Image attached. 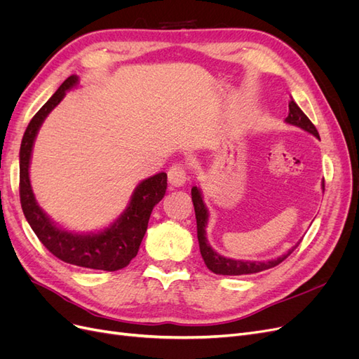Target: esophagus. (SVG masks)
<instances>
[{
	"mask_svg": "<svg viewBox=\"0 0 359 359\" xmlns=\"http://www.w3.org/2000/svg\"><path fill=\"white\" fill-rule=\"evenodd\" d=\"M168 180H169L170 186L181 187L182 184L187 181L186 168H184L182 165H180V163H177V165H172L170 169L168 170Z\"/></svg>",
	"mask_w": 359,
	"mask_h": 359,
	"instance_id": "34e87169",
	"label": "esophagus"
}]
</instances>
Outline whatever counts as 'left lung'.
I'll return each instance as SVG.
<instances>
[{
    "instance_id": "obj_1",
    "label": "left lung",
    "mask_w": 359,
    "mask_h": 359,
    "mask_svg": "<svg viewBox=\"0 0 359 359\" xmlns=\"http://www.w3.org/2000/svg\"><path fill=\"white\" fill-rule=\"evenodd\" d=\"M286 123L297 126L306 132L311 133L313 136H316L319 139V133L316 127L313 126V123L309 119V116L304 114L299 106L290 99L289 102V115L286 118ZM322 189L325 190V181L322 182ZM191 201L194 205V212H196V223H198V240H199V248H201V255L205 260V265L211 269L214 274H220V276H244V274H255L260 273V271H265L269 268H274L278 264L283 262V260L295 250L297 245H293L287 253L281 255L277 259H271L266 260V262H257V260H235L220 256L217 252H214L212 247L210 245L208 240H206V223H208V210L202 201V193L198 187L191 189Z\"/></svg>"
}]
</instances>
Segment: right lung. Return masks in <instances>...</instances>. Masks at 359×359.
<instances>
[{
  "label": "right lung",
  "instance_id": "right-lung-1",
  "mask_svg": "<svg viewBox=\"0 0 359 359\" xmlns=\"http://www.w3.org/2000/svg\"><path fill=\"white\" fill-rule=\"evenodd\" d=\"M78 76H70L61 83L50 99L29 121L19 153V196L25 219L41 244L64 262L102 271H118L130 264L144 240L151 211L163 199L168 187V175L160 172L144 180L135 189L126 211L104 231L97 233H72L53 224L36 202L29 182V160L39 128L66 95L78 85Z\"/></svg>",
  "mask_w": 359,
  "mask_h": 359
}]
</instances>
